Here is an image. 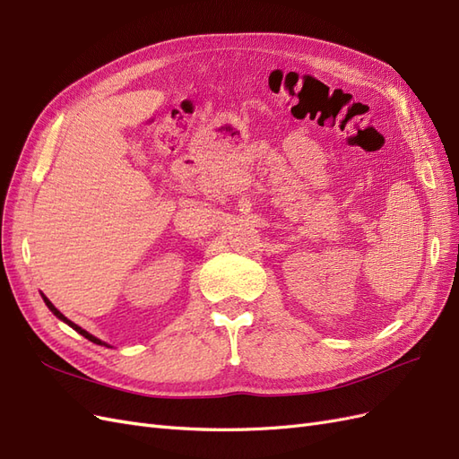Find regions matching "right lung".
<instances>
[{"mask_svg":"<svg viewBox=\"0 0 459 459\" xmlns=\"http://www.w3.org/2000/svg\"><path fill=\"white\" fill-rule=\"evenodd\" d=\"M41 299H44V302H46V307H48V308H49V310H51V312H53L55 316H57V317L61 319V322H65V324H68V325H71V327H73L74 331H78V333H80V335H82V337H86L88 341H91V342H95V344H105L103 341H100V339H97V337H93V335H91V333H88L86 329H82L80 325L73 324V322H71V319H68V317H65V316H63V314H61V312H59L57 308H55V307H53V304L49 302V299H48V297H44V295H41ZM105 346H107V344H105Z\"/></svg>","mask_w":459,"mask_h":459,"instance_id":"1","label":"right lung"}]
</instances>
